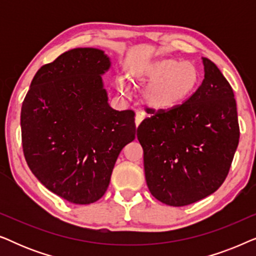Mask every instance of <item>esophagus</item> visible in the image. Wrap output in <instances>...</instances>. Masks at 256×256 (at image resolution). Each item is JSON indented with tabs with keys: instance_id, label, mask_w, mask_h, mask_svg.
I'll list each match as a JSON object with an SVG mask.
<instances>
[{
	"instance_id": "1",
	"label": "esophagus",
	"mask_w": 256,
	"mask_h": 256,
	"mask_svg": "<svg viewBox=\"0 0 256 256\" xmlns=\"http://www.w3.org/2000/svg\"><path fill=\"white\" fill-rule=\"evenodd\" d=\"M143 118H144L143 114L136 113V115H135V126H136V127H138L140 124H141V122L143 121Z\"/></svg>"
}]
</instances>
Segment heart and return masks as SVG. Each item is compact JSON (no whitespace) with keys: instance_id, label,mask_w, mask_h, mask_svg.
<instances>
[{"instance_id":"b5f03b06","label":"heart","mask_w":256,"mask_h":256,"mask_svg":"<svg viewBox=\"0 0 256 256\" xmlns=\"http://www.w3.org/2000/svg\"><path fill=\"white\" fill-rule=\"evenodd\" d=\"M118 82V90L127 93L126 82L142 90L140 102L152 113H169L184 104L198 90L200 73L191 62L177 58H156L136 62Z\"/></svg>"}]
</instances>
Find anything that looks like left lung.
I'll use <instances>...</instances> for the list:
<instances>
[{
  "label": "left lung",
  "mask_w": 256,
  "mask_h": 256,
  "mask_svg": "<svg viewBox=\"0 0 256 256\" xmlns=\"http://www.w3.org/2000/svg\"><path fill=\"white\" fill-rule=\"evenodd\" d=\"M204 80L169 113H152L138 128L150 194L170 206L212 194L228 174L239 144L236 102L214 62L202 58Z\"/></svg>",
  "instance_id": "left-lung-1"
}]
</instances>
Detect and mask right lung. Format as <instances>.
<instances>
[{"label": "right lung", "instance_id": "add662e5", "mask_svg": "<svg viewBox=\"0 0 256 256\" xmlns=\"http://www.w3.org/2000/svg\"><path fill=\"white\" fill-rule=\"evenodd\" d=\"M102 50L66 51L38 70L20 112L26 160L59 197L86 205L102 197L118 154L135 138V113L108 104Z\"/></svg>", "mask_w": 256, "mask_h": 256}]
</instances>
